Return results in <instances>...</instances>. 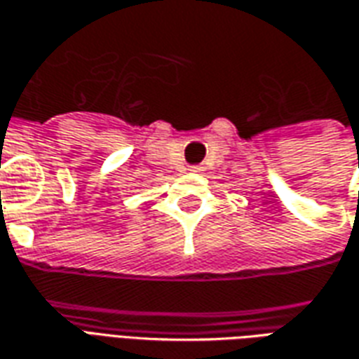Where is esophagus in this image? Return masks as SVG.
Returning a JSON list of instances; mask_svg holds the SVG:
<instances>
[{
    "label": "esophagus",
    "instance_id": "obj_1",
    "mask_svg": "<svg viewBox=\"0 0 359 359\" xmlns=\"http://www.w3.org/2000/svg\"><path fill=\"white\" fill-rule=\"evenodd\" d=\"M188 171H192V172H200V171H202V167H190V169H188Z\"/></svg>",
    "mask_w": 359,
    "mask_h": 359
}]
</instances>
